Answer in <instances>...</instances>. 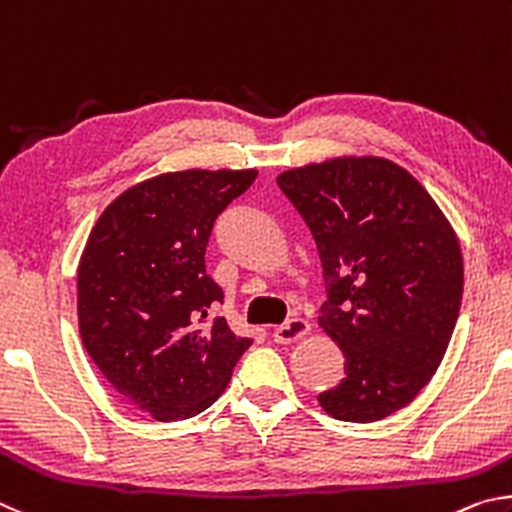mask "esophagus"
Masks as SVG:
<instances>
[{
	"instance_id": "34e87169",
	"label": "esophagus",
	"mask_w": 512,
	"mask_h": 512,
	"mask_svg": "<svg viewBox=\"0 0 512 512\" xmlns=\"http://www.w3.org/2000/svg\"><path fill=\"white\" fill-rule=\"evenodd\" d=\"M310 335V324L303 319H290L285 321L283 326H276L274 328V342L276 344H292V342H299V339L308 337Z\"/></svg>"
}]
</instances>
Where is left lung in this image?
I'll return each mask as SVG.
<instances>
[{"instance_id": "1", "label": "left lung", "mask_w": 512, "mask_h": 512, "mask_svg": "<svg viewBox=\"0 0 512 512\" xmlns=\"http://www.w3.org/2000/svg\"><path fill=\"white\" fill-rule=\"evenodd\" d=\"M276 184L315 238L328 294L319 326L346 360L319 405L348 423L387 418L432 380L450 344L463 294L456 231L384 157L326 159L283 170Z\"/></svg>"}]
</instances>
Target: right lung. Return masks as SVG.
Instances as JSON below:
<instances>
[{
    "instance_id": "right-lung-1",
    "label": "right lung",
    "mask_w": 512,
    "mask_h": 512,
    "mask_svg": "<svg viewBox=\"0 0 512 512\" xmlns=\"http://www.w3.org/2000/svg\"><path fill=\"white\" fill-rule=\"evenodd\" d=\"M258 175L177 170L123 191L96 220L78 263L85 351L123 400L168 423L222 396L251 346L209 319L224 292L204 267L213 222Z\"/></svg>"
}]
</instances>
